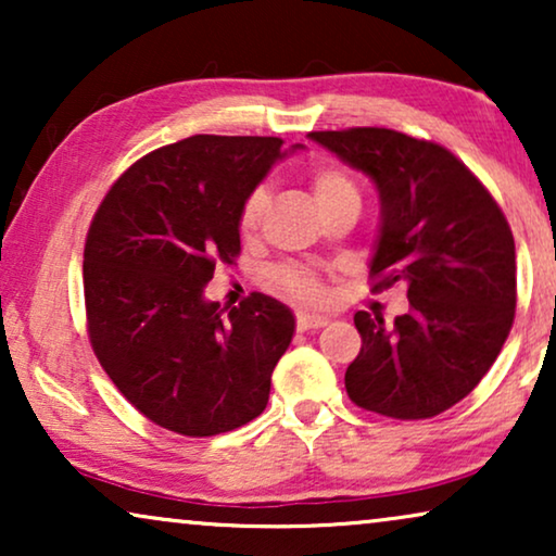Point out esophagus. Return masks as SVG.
I'll return each instance as SVG.
<instances>
[{
  "label": "esophagus",
  "mask_w": 556,
  "mask_h": 556,
  "mask_svg": "<svg viewBox=\"0 0 556 556\" xmlns=\"http://www.w3.org/2000/svg\"><path fill=\"white\" fill-rule=\"evenodd\" d=\"M329 324V318L324 316H311V314H299L295 316V326H299L301 331H311V329H321V326Z\"/></svg>",
  "instance_id": "34e87169"
}]
</instances>
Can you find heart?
I'll return each mask as SVG.
<instances>
[{
  "label": "heart",
  "instance_id": "b5f03b06",
  "mask_svg": "<svg viewBox=\"0 0 556 556\" xmlns=\"http://www.w3.org/2000/svg\"><path fill=\"white\" fill-rule=\"evenodd\" d=\"M311 192H314V200L324 212L344 202L359 204V192H356L352 177H349L346 172L337 169V166H318V169H314V174H311ZM268 204L270 194L265 187L250 189L245 200H242L238 227L245 238L261 230ZM270 280L273 286H276V291L288 295V299H295L299 303H306V306H318V303H324L326 299V288L321 283V278H318V273L314 268H308V265H278V268H273Z\"/></svg>",
  "mask_w": 556,
  "mask_h": 556
}]
</instances>
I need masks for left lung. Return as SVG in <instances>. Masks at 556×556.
<instances>
[{"label":"left lung","mask_w":556,"mask_h":556,"mask_svg":"<svg viewBox=\"0 0 556 556\" xmlns=\"http://www.w3.org/2000/svg\"><path fill=\"white\" fill-rule=\"evenodd\" d=\"M308 136L377 185L371 291L402 283L409 299L392 326L354 314L362 349L344 377L349 400L394 420L445 413L473 392L511 331V227L476 174L435 141L371 126Z\"/></svg>","instance_id":"8db88e82"}]
</instances>
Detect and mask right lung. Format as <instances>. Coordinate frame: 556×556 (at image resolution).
I'll return each instance as SVG.
<instances>
[{
	"label": "right lung",
	"instance_id": "1",
	"mask_svg": "<svg viewBox=\"0 0 556 556\" xmlns=\"http://www.w3.org/2000/svg\"><path fill=\"white\" fill-rule=\"evenodd\" d=\"M276 136L197 134L116 179L83 253L90 346L118 392L159 428L210 438L255 420L293 339L291 308L250 293L204 301L240 255V204L286 156ZM295 143L293 149H299Z\"/></svg>",
	"mask_w": 556,
	"mask_h": 556
}]
</instances>
